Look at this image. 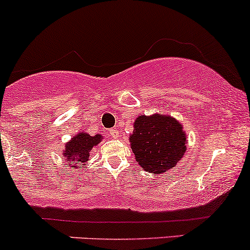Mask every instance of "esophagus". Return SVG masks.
<instances>
[{"label": "esophagus", "mask_w": 250, "mask_h": 250, "mask_svg": "<svg viewBox=\"0 0 250 250\" xmlns=\"http://www.w3.org/2000/svg\"><path fill=\"white\" fill-rule=\"evenodd\" d=\"M107 134L111 137V138H118V136H119V132H118L116 128H108Z\"/></svg>", "instance_id": "1"}]
</instances>
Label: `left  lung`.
<instances>
[{"instance_id":"obj_1","label":"left lung","mask_w":250,"mask_h":250,"mask_svg":"<svg viewBox=\"0 0 250 250\" xmlns=\"http://www.w3.org/2000/svg\"><path fill=\"white\" fill-rule=\"evenodd\" d=\"M131 148L142 169L162 173L172 169L187 150L183 127L169 116H139L130 136Z\"/></svg>"}]
</instances>
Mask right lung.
I'll return each instance as SVG.
<instances>
[{"mask_svg":"<svg viewBox=\"0 0 250 250\" xmlns=\"http://www.w3.org/2000/svg\"><path fill=\"white\" fill-rule=\"evenodd\" d=\"M100 138H102L100 134H97L94 137L88 136L87 133L77 134L75 137H73L68 144H66L62 157L71 162L69 165H73V169H78V167L81 169L83 163L88 161L89 151L100 142ZM78 165H80L81 167H78Z\"/></svg>","mask_w":250,"mask_h":250,"instance_id":"right-lung-1","label":"right lung"}]
</instances>
